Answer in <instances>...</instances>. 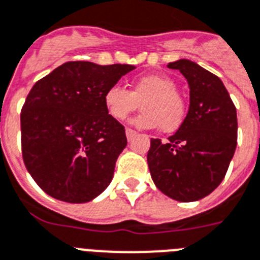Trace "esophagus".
Listing matches in <instances>:
<instances>
[{
  "label": "esophagus",
  "instance_id": "34e87169",
  "mask_svg": "<svg viewBox=\"0 0 260 260\" xmlns=\"http://www.w3.org/2000/svg\"><path fill=\"white\" fill-rule=\"evenodd\" d=\"M125 135H126V139H128V140H132V139H134V137L137 135V132L134 129H131V128H126Z\"/></svg>",
  "mask_w": 260,
  "mask_h": 260
}]
</instances>
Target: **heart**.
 Masks as SVG:
<instances>
[{
	"label": "heart",
	"mask_w": 260,
	"mask_h": 260,
	"mask_svg": "<svg viewBox=\"0 0 260 260\" xmlns=\"http://www.w3.org/2000/svg\"><path fill=\"white\" fill-rule=\"evenodd\" d=\"M105 107L109 115L123 121L141 108L143 113L134 120L139 128L153 129L160 126L164 134L178 131L185 119V101L178 92L174 80L164 75L140 76L131 82L129 90L119 85L107 89Z\"/></svg>",
	"instance_id": "b5f03b06"
}]
</instances>
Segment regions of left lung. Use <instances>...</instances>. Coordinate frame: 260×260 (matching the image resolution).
I'll use <instances>...</instances> for the list:
<instances>
[{
  "mask_svg": "<svg viewBox=\"0 0 260 260\" xmlns=\"http://www.w3.org/2000/svg\"><path fill=\"white\" fill-rule=\"evenodd\" d=\"M189 85V109L167 143L152 139L147 155L155 185L178 202L210 195L224 179L238 140L236 108L221 80L189 60L170 62Z\"/></svg>",
  "mask_w": 260,
  "mask_h": 260,
  "instance_id": "obj_1",
  "label": "left lung"
}]
</instances>
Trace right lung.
I'll return each instance as SVG.
<instances>
[{
    "label": "right lung",
    "mask_w": 260,
    "mask_h": 260,
    "mask_svg": "<svg viewBox=\"0 0 260 260\" xmlns=\"http://www.w3.org/2000/svg\"><path fill=\"white\" fill-rule=\"evenodd\" d=\"M134 65L69 61L36 82L21 109V149L40 188L67 203H86L111 183L126 145L124 125L104 94Z\"/></svg>",
    "instance_id": "add662e5"
}]
</instances>
